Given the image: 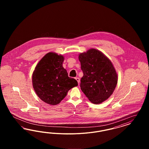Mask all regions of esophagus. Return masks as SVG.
<instances>
[{"mask_svg": "<svg viewBox=\"0 0 149 149\" xmlns=\"http://www.w3.org/2000/svg\"><path fill=\"white\" fill-rule=\"evenodd\" d=\"M75 79L77 80V81H78V84H79V83H80V78L77 77V78H75Z\"/></svg>", "mask_w": 149, "mask_h": 149, "instance_id": "obj_1", "label": "esophagus"}]
</instances>
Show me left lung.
Segmentation results:
<instances>
[{
  "label": "left lung",
  "instance_id": "8db88e82",
  "mask_svg": "<svg viewBox=\"0 0 149 149\" xmlns=\"http://www.w3.org/2000/svg\"><path fill=\"white\" fill-rule=\"evenodd\" d=\"M83 77L80 88L94 104H100L113 94L118 76L111 60L101 51L91 49L79 54Z\"/></svg>",
  "mask_w": 149,
  "mask_h": 149
}]
</instances>
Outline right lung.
<instances>
[{"label":"right lung","mask_w":149,"mask_h":149,"mask_svg":"<svg viewBox=\"0 0 149 149\" xmlns=\"http://www.w3.org/2000/svg\"><path fill=\"white\" fill-rule=\"evenodd\" d=\"M64 57L49 52L36 65L32 74V84L37 96L50 105H56L68 91L78 86L77 81L68 77L63 66Z\"/></svg>","instance_id":"add662e5"}]
</instances>
